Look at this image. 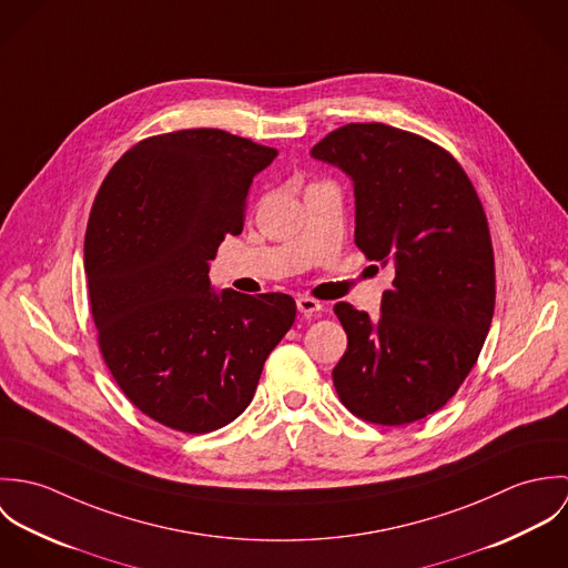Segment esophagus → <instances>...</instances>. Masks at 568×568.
Segmentation results:
<instances>
[{"mask_svg":"<svg viewBox=\"0 0 568 568\" xmlns=\"http://www.w3.org/2000/svg\"><path fill=\"white\" fill-rule=\"evenodd\" d=\"M297 308H300L302 315H315L324 308V304L313 300V297H297Z\"/></svg>","mask_w":568,"mask_h":568,"instance_id":"obj_1","label":"esophagus"}]
</instances>
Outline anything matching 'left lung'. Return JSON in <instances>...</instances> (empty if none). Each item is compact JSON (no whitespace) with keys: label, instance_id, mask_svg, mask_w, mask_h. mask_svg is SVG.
Wrapping results in <instances>:
<instances>
[{"label":"left lung","instance_id":"obj_1","mask_svg":"<svg viewBox=\"0 0 568 568\" xmlns=\"http://www.w3.org/2000/svg\"><path fill=\"white\" fill-rule=\"evenodd\" d=\"M311 155L352 179L354 243L396 271L376 322L334 306L347 334L334 389L365 422L410 424L457 394L486 343L496 288L484 205L448 151L389 124H345Z\"/></svg>","mask_w":568,"mask_h":568}]
</instances>
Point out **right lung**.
Instances as JSON below:
<instances>
[{
	"instance_id": "1",
	"label": "right lung",
	"mask_w": 568,
	"mask_h": 568,
	"mask_svg": "<svg viewBox=\"0 0 568 568\" xmlns=\"http://www.w3.org/2000/svg\"><path fill=\"white\" fill-rule=\"evenodd\" d=\"M275 155L221 129L163 133L126 151L95 194L84 273L98 345L124 396L168 428L236 419L295 322L291 295L214 293L207 275Z\"/></svg>"
}]
</instances>
